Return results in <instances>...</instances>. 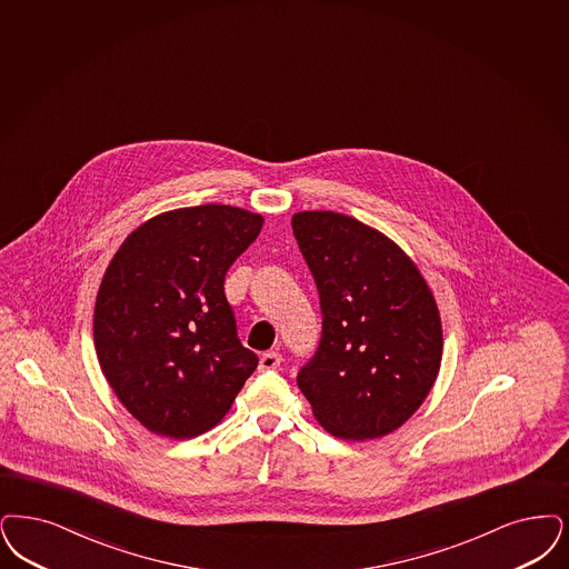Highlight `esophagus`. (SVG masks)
I'll return each instance as SVG.
<instances>
[{"label":"esophagus","mask_w":569,"mask_h":569,"mask_svg":"<svg viewBox=\"0 0 569 569\" xmlns=\"http://www.w3.org/2000/svg\"><path fill=\"white\" fill-rule=\"evenodd\" d=\"M279 366H281V356H279L277 351H269V353H262V356H260L258 368H260L262 372H267V370H277Z\"/></svg>","instance_id":"34e87169"}]
</instances>
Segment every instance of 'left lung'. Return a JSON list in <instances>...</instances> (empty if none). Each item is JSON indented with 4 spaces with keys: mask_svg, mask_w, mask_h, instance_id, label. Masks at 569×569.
I'll list each match as a JSON object with an SVG mask.
<instances>
[{
    "mask_svg": "<svg viewBox=\"0 0 569 569\" xmlns=\"http://www.w3.org/2000/svg\"><path fill=\"white\" fill-rule=\"evenodd\" d=\"M323 316L298 387L319 426L345 440L398 430L428 398L442 360V323L428 281L398 243L337 211L292 216Z\"/></svg>",
    "mask_w": 569,
    "mask_h": 569,
    "instance_id": "8db88e82",
    "label": "left lung"
}]
</instances>
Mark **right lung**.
<instances>
[{
	"label": "right lung",
	"mask_w": 569,
	"mask_h": 569,
	"mask_svg": "<svg viewBox=\"0 0 569 569\" xmlns=\"http://www.w3.org/2000/svg\"><path fill=\"white\" fill-rule=\"evenodd\" d=\"M262 224L232 204L182 207L137 227L110 260L94 300V351L146 430L183 440L216 428L256 370L224 277Z\"/></svg>",
	"instance_id": "right-lung-1"
}]
</instances>
